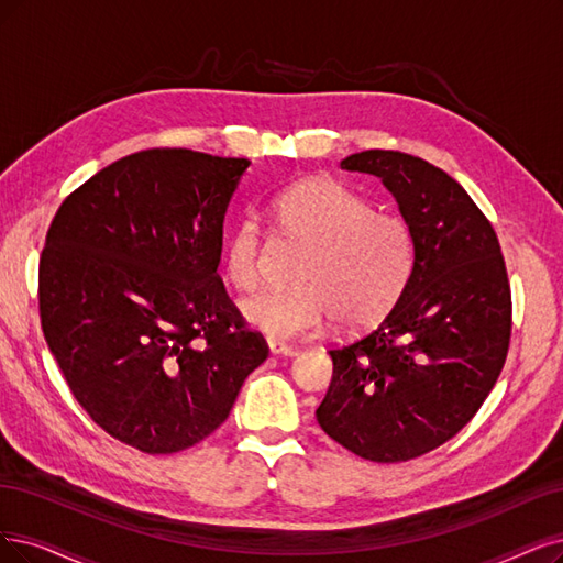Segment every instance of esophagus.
<instances>
[{"instance_id": "esophagus-1", "label": "esophagus", "mask_w": 563, "mask_h": 563, "mask_svg": "<svg viewBox=\"0 0 563 563\" xmlns=\"http://www.w3.org/2000/svg\"><path fill=\"white\" fill-rule=\"evenodd\" d=\"M268 350L274 352V355H285V357H295L297 355V347L292 345H285V343H278V341H268Z\"/></svg>"}]
</instances>
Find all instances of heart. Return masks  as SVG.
<instances>
[{
    "label": "heart",
    "mask_w": 563,
    "mask_h": 563,
    "mask_svg": "<svg viewBox=\"0 0 563 563\" xmlns=\"http://www.w3.org/2000/svg\"><path fill=\"white\" fill-rule=\"evenodd\" d=\"M287 234L308 243L297 289H266L241 301L250 327L274 341L313 336L336 318L343 329H362L397 303L415 266L410 224L373 211L357 192L331 178H306L276 199ZM264 232L255 218L236 224L224 247V274L234 287L262 280Z\"/></svg>",
    "instance_id": "heart-1"
}]
</instances>
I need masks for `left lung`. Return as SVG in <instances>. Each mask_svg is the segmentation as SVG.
I'll list each match as a JSON object with an SVG mask.
<instances>
[{
    "mask_svg": "<svg viewBox=\"0 0 563 563\" xmlns=\"http://www.w3.org/2000/svg\"><path fill=\"white\" fill-rule=\"evenodd\" d=\"M341 169L383 178L415 236V266L387 316L331 345L322 431L378 464L422 456L481 410L508 357L512 297L501 243L464 187L399 151H364Z\"/></svg>",
    "mask_w": 563,
    "mask_h": 563,
    "instance_id": "1",
    "label": "left lung"
}]
</instances>
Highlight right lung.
Instances as JSON below:
<instances>
[{
  "label": "right lung",
  "instance_id": "1",
  "mask_svg": "<svg viewBox=\"0 0 563 563\" xmlns=\"http://www.w3.org/2000/svg\"><path fill=\"white\" fill-rule=\"evenodd\" d=\"M243 157L151 148L62 201L38 257V318L74 399L115 441L174 454L211 435L268 345L218 264Z\"/></svg>",
  "mask_w": 563,
  "mask_h": 563
}]
</instances>
